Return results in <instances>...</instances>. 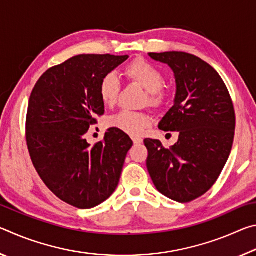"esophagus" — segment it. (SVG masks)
Masks as SVG:
<instances>
[{
    "label": "esophagus",
    "mask_w": 256,
    "mask_h": 256,
    "mask_svg": "<svg viewBox=\"0 0 256 256\" xmlns=\"http://www.w3.org/2000/svg\"><path fill=\"white\" fill-rule=\"evenodd\" d=\"M132 140L134 142V144H142V141H144L140 136H132Z\"/></svg>",
    "instance_id": "1"
}]
</instances>
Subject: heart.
Instances as JSON below:
<instances>
[{
	"mask_svg": "<svg viewBox=\"0 0 256 256\" xmlns=\"http://www.w3.org/2000/svg\"><path fill=\"white\" fill-rule=\"evenodd\" d=\"M125 76L134 84L141 86L146 92L144 104L154 108H162L168 100L170 94L164 88V73L154 64L144 60H136L125 68ZM120 92L118 78L112 73L105 76L99 84V96L104 105L112 108L118 104ZM152 118L146 112L122 110L108 120L110 128L120 130L130 136H138L149 128Z\"/></svg>",
	"mask_w": 256,
	"mask_h": 256,
	"instance_id": "heart-1",
	"label": "heart"
}]
</instances>
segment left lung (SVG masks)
Listing matches in <instances>:
<instances>
[{
    "label": "left lung",
    "mask_w": 256,
    "mask_h": 256,
    "mask_svg": "<svg viewBox=\"0 0 256 256\" xmlns=\"http://www.w3.org/2000/svg\"><path fill=\"white\" fill-rule=\"evenodd\" d=\"M175 74L174 106L160 120L162 131L178 132L166 149L146 138V168L160 193L186 203L206 193L222 174L235 136V110L222 76L196 55L184 52L149 53Z\"/></svg>",
    "instance_id": "obj_1"
}]
</instances>
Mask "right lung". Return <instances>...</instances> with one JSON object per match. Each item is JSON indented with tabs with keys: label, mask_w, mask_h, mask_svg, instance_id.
<instances>
[{
	"label": "right lung",
	"mask_w": 256,
	"mask_h": 256,
	"mask_svg": "<svg viewBox=\"0 0 256 256\" xmlns=\"http://www.w3.org/2000/svg\"><path fill=\"white\" fill-rule=\"evenodd\" d=\"M128 55L82 54L42 74L30 94L26 136L30 158L45 185L60 200L90 209L110 198L133 141L110 128L94 146L84 138L105 112L102 79Z\"/></svg>",
	"instance_id": "right-lung-1"
}]
</instances>
